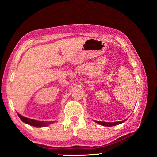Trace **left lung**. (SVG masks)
I'll return each mask as SVG.
<instances>
[{"label": "left lung", "mask_w": 157, "mask_h": 157, "mask_svg": "<svg viewBox=\"0 0 157 157\" xmlns=\"http://www.w3.org/2000/svg\"><path fill=\"white\" fill-rule=\"evenodd\" d=\"M126 121V119L124 120V121H122L115 122H100V121H95V122H96V123H98V124H101V125L104 126H115V125H118V124H121V123L125 122Z\"/></svg>", "instance_id": "8db88e82"}]
</instances>
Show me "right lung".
Returning a JSON list of instances; mask_svg holds the SVG:
<instances>
[{"label": "right lung", "mask_w": 157, "mask_h": 157, "mask_svg": "<svg viewBox=\"0 0 157 157\" xmlns=\"http://www.w3.org/2000/svg\"><path fill=\"white\" fill-rule=\"evenodd\" d=\"M17 115L19 116V117L20 118V119L24 122L25 123L27 124H29L31 126H35V127H44V126H47L48 125H49L50 123L52 122H42V121H36L34 119H31V118H26L25 117H23L20 114L17 113Z\"/></svg>", "instance_id": "right-lung-1"}]
</instances>
